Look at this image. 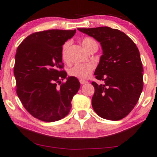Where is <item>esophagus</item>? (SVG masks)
Masks as SVG:
<instances>
[{"label":"esophagus","instance_id":"1","mask_svg":"<svg viewBox=\"0 0 157 157\" xmlns=\"http://www.w3.org/2000/svg\"><path fill=\"white\" fill-rule=\"evenodd\" d=\"M79 82H80L81 84H84L88 83V81L84 80V79H80V80H79Z\"/></svg>","mask_w":157,"mask_h":157}]
</instances>
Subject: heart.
I'll return each mask as SVG.
<instances>
[{
    "mask_svg": "<svg viewBox=\"0 0 157 157\" xmlns=\"http://www.w3.org/2000/svg\"><path fill=\"white\" fill-rule=\"evenodd\" d=\"M69 42H67L62 47V57L64 60L67 59V52L69 47ZM82 45L87 52L93 47L98 46L96 42L90 38H84L82 40ZM95 69V64L93 63L77 64L69 71V74L74 78L78 79H87L91 75Z\"/></svg>",
    "mask_w": 157,
    "mask_h": 157,
    "instance_id": "heart-1",
    "label": "heart"
}]
</instances>
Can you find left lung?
<instances>
[{
    "mask_svg": "<svg viewBox=\"0 0 157 157\" xmlns=\"http://www.w3.org/2000/svg\"><path fill=\"white\" fill-rule=\"evenodd\" d=\"M78 29L100 42L103 50L95 75L104 83L92 82L93 110L104 119L120 120L132 111L143 90L144 69L138 48L118 29L108 27Z\"/></svg>",
    "mask_w": 157,
    "mask_h": 157,
    "instance_id": "obj_1",
    "label": "left lung"
}]
</instances>
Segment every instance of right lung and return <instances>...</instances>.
Instances as JSON below:
<instances>
[{"label":"right lung","mask_w":157,"mask_h":157,"mask_svg":"<svg viewBox=\"0 0 157 157\" xmlns=\"http://www.w3.org/2000/svg\"><path fill=\"white\" fill-rule=\"evenodd\" d=\"M76 30L51 29L27 36L16 50L13 73L16 93L25 109L40 120H60L69 113L80 87L78 79L62 70V45ZM67 82L61 84V79ZM61 84L59 87L57 84Z\"/></svg>","instance_id":"right-lung-1"}]
</instances>
